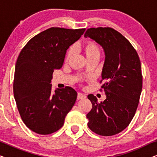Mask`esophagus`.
I'll return each instance as SVG.
<instances>
[{"mask_svg":"<svg viewBox=\"0 0 157 157\" xmlns=\"http://www.w3.org/2000/svg\"><path fill=\"white\" fill-rule=\"evenodd\" d=\"M86 98V95L83 94L82 93H78V95H77V98H78V100L83 99V98Z\"/></svg>","mask_w":157,"mask_h":157,"instance_id":"esophagus-1","label":"esophagus"}]
</instances>
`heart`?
<instances>
[{
  "instance_id": "obj_1",
  "label": "heart",
  "mask_w": 157,
  "mask_h": 157,
  "mask_svg": "<svg viewBox=\"0 0 157 157\" xmlns=\"http://www.w3.org/2000/svg\"><path fill=\"white\" fill-rule=\"evenodd\" d=\"M75 51V48L74 46L71 47L67 53V56H66V59L68 60L72 56V55L74 54ZM84 51L86 55L87 58H89L94 55H99L100 51L99 48H98V45L94 41H88L84 46Z\"/></svg>"
}]
</instances>
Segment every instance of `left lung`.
I'll use <instances>...</instances> for the list:
<instances>
[{"instance_id":"1","label":"left lung","mask_w":157,"mask_h":157,"mask_svg":"<svg viewBox=\"0 0 157 157\" xmlns=\"http://www.w3.org/2000/svg\"><path fill=\"white\" fill-rule=\"evenodd\" d=\"M84 37L104 49L101 78L106 98L98 103L89 94L92 109L87 113L88 126L101 136H113L127 127L134 117L142 89V74L136 51L126 38L111 28H91Z\"/></svg>"}]
</instances>
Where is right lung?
I'll list each match as a JSON object with an SVG mask.
<instances>
[{
  "instance_id": "1",
  "label": "right lung",
  "mask_w": 157,
  "mask_h": 157,
  "mask_svg": "<svg viewBox=\"0 0 157 157\" xmlns=\"http://www.w3.org/2000/svg\"><path fill=\"white\" fill-rule=\"evenodd\" d=\"M85 29L50 28L32 38L17 59L13 94L23 121L33 132L49 134L60 129L76 102L71 87L51 91L55 69L63 66L66 50L77 41Z\"/></svg>"
}]
</instances>
